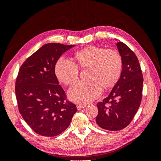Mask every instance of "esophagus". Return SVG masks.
Wrapping results in <instances>:
<instances>
[{
    "label": "esophagus",
    "instance_id": "obj_1",
    "mask_svg": "<svg viewBox=\"0 0 161 161\" xmlns=\"http://www.w3.org/2000/svg\"><path fill=\"white\" fill-rule=\"evenodd\" d=\"M86 107V105H76V108L78 110H80L82 109H84Z\"/></svg>",
    "mask_w": 161,
    "mask_h": 161
}]
</instances>
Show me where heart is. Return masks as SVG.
<instances>
[{"mask_svg": "<svg viewBox=\"0 0 161 161\" xmlns=\"http://www.w3.org/2000/svg\"><path fill=\"white\" fill-rule=\"evenodd\" d=\"M75 59L81 69H89L87 81L78 82L69 91V98L81 105H86L101 95L102 86L111 88L118 80L122 70V58L118 51L89 46L76 52ZM55 72L60 81L74 85L79 79V69L75 62L64 58L58 60Z\"/></svg>", "mask_w": 161, "mask_h": 161, "instance_id": "1", "label": "heart"}]
</instances>
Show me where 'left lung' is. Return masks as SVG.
I'll list each match as a JSON object with an SVG mask.
<instances>
[{"label":"left lung","instance_id":"left-lung-1","mask_svg":"<svg viewBox=\"0 0 161 161\" xmlns=\"http://www.w3.org/2000/svg\"><path fill=\"white\" fill-rule=\"evenodd\" d=\"M122 58L120 78L109 95L97 103L96 122L101 128L118 131L125 128L133 119L142 101L143 76L134 52L124 43H116Z\"/></svg>","mask_w":161,"mask_h":161}]
</instances>
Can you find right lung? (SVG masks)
<instances>
[{
    "instance_id": "add662e5",
    "label": "right lung",
    "mask_w": 161,
    "mask_h": 161,
    "mask_svg": "<svg viewBox=\"0 0 161 161\" xmlns=\"http://www.w3.org/2000/svg\"><path fill=\"white\" fill-rule=\"evenodd\" d=\"M74 46L47 43L29 57L19 70L15 83L19 111L41 136L53 137L62 133L77 111L76 105L66 100L55 74L58 58Z\"/></svg>"
}]
</instances>
